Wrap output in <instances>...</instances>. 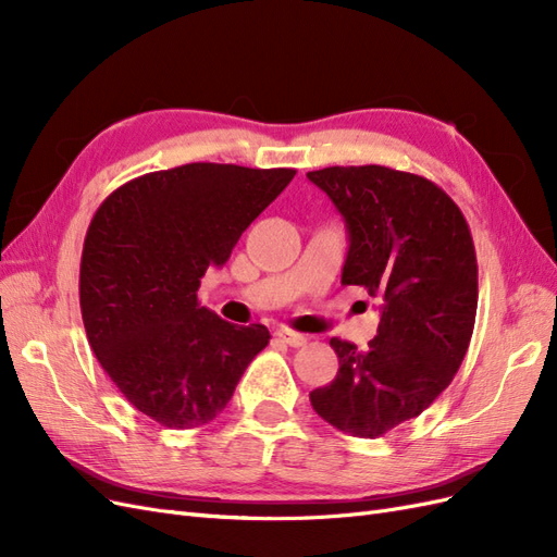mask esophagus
Instances as JSON below:
<instances>
[{
	"label": "esophagus",
	"mask_w": 557,
	"mask_h": 557,
	"mask_svg": "<svg viewBox=\"0 0 557 557\" xmlns=\"http://www.w3.org/2000/svg\"><path fill=\"white\" fill-rule=\"evenodd\" d=\"M274 336H276L278 342L288 344V346H293V348H297V346H305V344H307V336H305V334L293 332V330H288V327H281V330H276V332H274Z\"/></svg>",
	"instance_id": "esophagus-1"
}]
</instances>
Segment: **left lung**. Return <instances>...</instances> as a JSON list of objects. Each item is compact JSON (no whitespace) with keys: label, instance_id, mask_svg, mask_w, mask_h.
Segmentation results:
<instances>
[{"label":"left lung","instance_id":"obj_1","mask_svg":"<svg viewBox=\"0 0 557 557\" xmlns=\"http://www.w3.org/2000/svg\"><path fill=\"white\" fill-rule=\"evenodd\" d=\"M344 215L342 283L381 299L367 350L330 339L339 372L309 395L330 425L362 440L423 413L458 372L479 305V267L458 205L432 181L381 164L309 172Z\"/></svg>","mask_w":557,"mask_h":557}]
</instances>
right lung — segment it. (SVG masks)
<instances>
[{
	"label": "right lung",
	"mask_w": 557,
	"mask_h": 557,
	"mask_svg": "<svg viewBox=\"0 0 557 557\" xmlns=\"http://www.w3.org/2000/svg\"><path fill=\"white\" fill-rule=\"evenodd\" d=\"M295 174L193 162L127 181L92 215L78 278L83 325L117 391L156 423H211L269 344L264 325L227 323L199 307L197 290Z\"/></svg>",
	"instance_id": "add662e5"
}]
</instances>
